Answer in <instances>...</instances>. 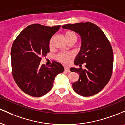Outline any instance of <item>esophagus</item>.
I'll return each instance as SVG.
<instances>
[{"label":"esophagus","mask_w":125,"mask_h":125,"mask_svg":"<svg viewBox=\"0 0 125 125\" xmlns=\"http://www.w3.org/2000/svg\"><path fill=\"white\" fill-rule=\"evenodd\" d=\"M64 71L66 72H70V69L69 67H67V66H65L64 67Z\"/></svg>","instance_id":"34e87169"}]
</instances>
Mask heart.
I'll return each mask as SVG.
<instances>
[{
	"instance_id": "b5f03b06",
	"label": "heart",
	"mask_w": 125,
	"mask_h": 125,
	"mask_svg": "<svg viewBox=\"0 0 125 125\" xmlns=\"http://www.w3.org/2000/svg\"><path fill=\"white\" fill-rule=\"evenodd\" d=\"M64 37L65 38L66 41L67 43L70 42L71 41H77V36L74 33L71 31H66L64 33ZM51 41H50L49 46H51ZM73 55L71 53H61L57 56V59L59 61L63 63H66L68 62L69 60L72 58Z\"/></svg>"
}]
</instances>
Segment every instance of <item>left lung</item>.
<instances>
[{
  "instance_id": "1",
  "label": "left lung",
  "mask_w": 125,
  "mask_h": 125,
  "mask_svg": "<svg viewBox=\"0 0 125 125\" xmlns=\"http://www.w3.org/2000/svg\"><path fill=\"white\" fill-rule=\"evenodd\" d=\"M62 28L75 31L81 36V51L74 60V64L81 67L70 69L79 75L78 81L73 83V89L82 96L94 95L105 87L112 74L111 44L104 31L92 23L67 24ZM83 63L86 68L82 70L81 64Z\"/></svg>"
}]
</instances>
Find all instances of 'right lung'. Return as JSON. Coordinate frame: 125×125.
<instances>
[{
  "label": "right lung",
  "instance_id": "obj_1",
  "mask_svg": "<svg viewBox=\"0 0 125 125\" xmlns=\"http://www.w3.org/2000/svg\"><path fill=\"white\" fill-rule=\"evenodd\" d=\"M61 26H46L40 24L28 26L13 42L11 49L12 75L25 94L41 97L52 88L56 76L64 71L59 63L41 65L42 57L49 52V42Z\"/></svg>",
  "mask_w": 125,
  "mask_h": 125
}]
</instances>
